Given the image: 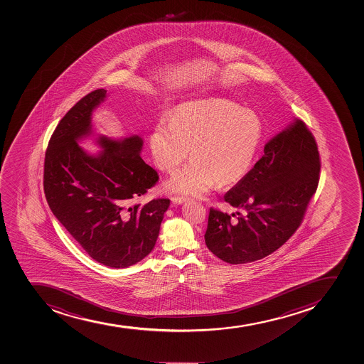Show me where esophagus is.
Wrapping results in <instances>:
<instances>
[{
	"mask_svg": "<svg viewBox=\"0 0 364 364\" xmlns=\"http://www.w3.org/2000/svg\"><path fill=\"white\" fill-rule=\"evenodd\" d=\"M187 198L185 197H172L171 198V200L172 203L176 205L183 204V201H186Z\"/></svg>",
	"mask_w": 364,
	"mask_h": 364,
	"instance_id": "1",
	"label": "esophagus"
}]
</instances>
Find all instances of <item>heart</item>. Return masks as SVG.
<instances>
[{
    "label": "heart",
    "instance_id": "heart-1",
    "mask_svg": "<svg viewBox=\"0 0 364 364\" xmlns=\"http://www.w3.org/2000/svg\"><path fill=\"white\" fill-rule=\"evenodd\" d=\"M263 138V124L253 111L225 99L190 101L161 118L149 134V149L160 170L173 173L165 183L177 193L201 196L218 183L233 186L247 176Z\"/></svg>",
    "mask_w": 364,
    "mask_h": 364
}]
</instances>
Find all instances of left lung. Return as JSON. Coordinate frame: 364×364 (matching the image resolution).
I'll use <instances>...</instances> for the list:
<instances>
[{
	"label": "left lung",
	"mask_w": 364,
	"mask_h": 364,
	"mask_svg": "<svg viewBox=\"0 0 364 364\" xmlns=\"http://www.w3.org/2000/svg\"><path fill=\"white\" fill-rule=\"evenodd\" d=\"M315 138L294 119L264 147V156L224 196L239 211L210 208L205 242L230 264L251 263L279 249L299 228L319 181Z\"/></svg>",
	"instance_id": "8db88e82"
}]
</instances>
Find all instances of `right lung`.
Returning a JSON list of instances; mask_svg holds the SVG:
<instances>
[{"mask_svg": "<svg viewBox=\"0 0 364 364\" xmlns=\"http://www.w3.org/2000/svg\"><path fill=\"white\" fill-rule=\"evenodd\" d=\"M107 90H93L60 120L46 151L43 190L53 215L94 260L106 267H131L156 245L170 199L133 204L159 176L140 156L139 135H101L99 154L79 146L92 134V114Z\"/></svg>", "mask_w": 364, "mask_h": 364, "instance_id": "add662e5", "label": "right lung"}]
</instances>
